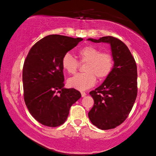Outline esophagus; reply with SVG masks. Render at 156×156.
Returning <instances> with one entry per match:
<instances>
[{"instance_id": "1", "label": "esophagus", "mask_w": 156, "mask_h": 156, "mask_svg": "<svg viewBox=\"0 0 156 156\" xmlns=\"http://www.w3.org/2000/svg\"><path fill=\"white\" fill-rule=\"evenodd\" d=\"M86 95H87V94H86V92H81V96L83 97H85Z\"/></svg>"}]
</instances>
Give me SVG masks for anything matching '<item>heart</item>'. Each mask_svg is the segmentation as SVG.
<instances>
[{
    "mask_svg": "<svg viewBox=\"0 0 156 156\" xmlns=\"http://www.w3.org/2000/svg\"><path fill=\"white\" fill-rule=\"evenodd\" d=\"M80 62H87L86 73H80L69 78L67 84L71 88L78 90H87L96 83L97 78L103 80L112 73L114 67V59L108 53L101 52V50L92 45H87L78 51ZM62 65L69 74H74L79 67V62L69 53L64 55Z\"/></svg>",
    "mask_w": 156,
    "mask_h": 156,
    "instance_id": "1",
    "label": "heart"
}]
</instances>
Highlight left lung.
<instances>
[{
	"label": "left lung",
	"mask_w": 156,
	"mask_h": 156,
	"mask_svg": "<svg viewBox=\"0 0 156 156\" xmlns=\"http://www.w3.org/2000/svg\"><path fill=\"white\" fill-rule=\"evenodd\" d=\"M88 40L111 45L114 67L103 83L89 92L94 103L88 116L97 128L112 129L126 119L136 99V64L126 44L119 39L108 36Z\"/></svg>",
	"instance_id": "obj_1"
}]
</instances>
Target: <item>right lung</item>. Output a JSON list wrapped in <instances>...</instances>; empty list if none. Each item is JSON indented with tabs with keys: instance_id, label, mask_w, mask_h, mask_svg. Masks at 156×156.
I'll return each instance as SVG.
<instances>
[{
	"instance_id": "right-lung-1",
	"label": "right lung",
	"mask_w": 156,
	"mask_h": 156,
	"mask_svg": "<svg viewBox=\"0 0 156 156\" xmlns=\"http://www.w3.org/2000/svg\"><path fill=\"white\" fill-rule=\"evenodd\" d=\"M82 38L52 34L38 41L28 52L23 69L26 105L37 121L48 127L62 125L69 108L81 97L64 88L62 60Z\"/></svg>"
}]
</instances>
